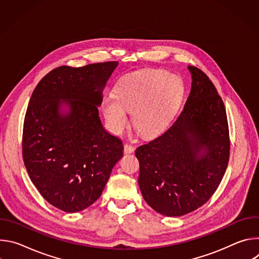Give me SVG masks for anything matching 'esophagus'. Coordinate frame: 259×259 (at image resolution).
Returning <instances> with one entry per match:
<instances>
[{
	"instance_id": "34e87169",
	"label": "esophagus",
	"mask_w": 259,
	"mask_h": 259,
	"mask_svg": "<svg viewBox=\"0 0 259 259\" xmlns=\"http://www.w3.org/2000/svg\"><path fill=\"white\" fill-rule=\"evenodd\" d=\"M124 152H125L126 154H131V153H133V152H134V146L131 145V144H129V143H125V144H124Z\"/></svg>"
}]
</instances>
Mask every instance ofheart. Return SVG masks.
<instances>
[{
  "mask_svg": "<svg viewBox=\"0 0 259 259\" xmlns=\"http://www.w3.org/2000/svg\"><path fill=\"white\" fill-rule=\"evenodd\" d=\"M183 94L184 86L178 77L163 69H140L119 79L114 94L102 100V113L107 127L115 134L128 127V111L132 113L136 131L153 137L168 126Z\"/></svg>",
  "mask_w": 259,
  "mask_h": 259,
  "instance_id": "obj_1",
  "label": "heart"
}]
</instances>
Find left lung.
<instances>
[{"instance_id":"8db88e82","label":"left lung","mask_w":259,"mask_h":259,"mask_svg":"<svg viewBox=\"0 0 259 259\" xmlns=\"http://www.w3.org/2000/svg\"><path fill=\"white\" fill-rule=\"evenodd\" d=\"M183 109L160 136L138 146V184L143 199L165 216L186 215L217 190L230 158L226 107L216 88L196 66Z\"/></svg>"}]
</instances>
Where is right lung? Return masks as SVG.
Returning <instances> with one entry per match:
<instances>
[{
  "mask_svg": "<svg viewBox=\"0 0 259 259\" xmlns=\"http://www.w3.org/2000/svg\"><path fill=\"white\" fill-rule=\"evenodd\" d=\"M118 61L59 66L39 82L23 124L22 157L42 197L64 212H79L100 196L123 157L120 138L98 116L102 91Z\"/></svg>",
  "mask_w": 259,
  "mask_h": 259,
  "instance_id": "obj_1",
  "label": "right lung"
}]
</instances>
